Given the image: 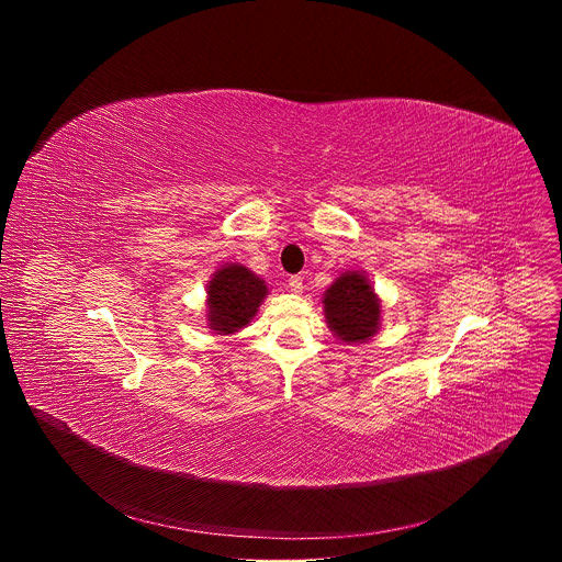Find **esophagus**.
Returning <instances> with one entry per match:
<instances>
[{
  "label": "esophagus",
  "instance_id": "obj_1",
  "mask_svg": "<svg viewBox=\"0 0 562 562\" xmlns=\"http://www.w3.org/2000/svg\"><path fill=\"white\" fill-rule=\"evenodd\" d=\"M289 291L295 293V295L302 293V278H300V276H291V278H289Z\"/></svg>",
  "mask_w": 562,
  "mask_h": 562
}]
</instances>
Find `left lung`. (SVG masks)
<instances>
[{"label":"left lung","mask_w":562,"mask_h":562,"mask_svg":"<svg viewBox=\"0 0 562 562\" xmlns=\"http://www.w3.org/2000/svg\"><path fill=\"white\" fill-rule=\"evenodd\" d=\"M323 304L329 329L342 342H367L375 336L380 325V300L362 273H342L325 293Z\"/></svg>","instance_id":"1"}]
</instances>
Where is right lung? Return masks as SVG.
Segmentation results:
<instances>
[{"label": "right lung", "mask_w": 562, "mask_h": 562, "mask_svg": "<svg viewBox=\"0 0 562 562\" xmlns=\"http://www.w3.org/2000/svg\"><path fill=\"white\" fill-rule=\"evenodd\" d=\"M269 289L243 265H226L209 282V327L220 336L235 334L251 323Z\"/></svg>", "instance_id": "1"}]
</instances>
